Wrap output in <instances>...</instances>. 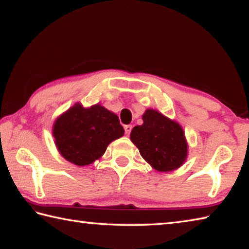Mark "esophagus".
I'll list each match as a JSON object with an SVG mask.
<instances>
[{
	"label": "esophagus",
	"mask_w": 249,
	"mask_h": 249,
	"mask_svg": "<svg viewBox=\"0 0 249 249\" xmlns=\"http://www.w3.org/2000/svg\"><path fill=\"white\" fill-rule=\"evenodd\" d=\"M132 128H133V126H132V125H125V126H124L125 134L127 135V136H128V135L130 134V132H132Z\"/></svg>",
	"instance_id": "esophagus-1"
}]
</instances>
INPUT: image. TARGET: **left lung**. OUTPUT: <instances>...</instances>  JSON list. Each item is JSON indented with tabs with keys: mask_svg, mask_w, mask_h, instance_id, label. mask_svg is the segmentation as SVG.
Listing matches in <instances>:
<instances>
[{
	"mask_svg": "<svg viewBox=\"0 0 249 249\" xmlns=\"http://www.w3.org/2000/svg\"><path fill=\"white\" fill-rule=\"evenodd\" d=\"M144 123L135 126L130 141L149 165L167 172L178 169L188 156L184 132L176 121L168 119L156 109L148 108L142 115Z\"/></svg>",
	"mask_w": 249,
	"mask_h": 249,
	"instance_id": "1",
	"label": "left lung"
}]
</instances>
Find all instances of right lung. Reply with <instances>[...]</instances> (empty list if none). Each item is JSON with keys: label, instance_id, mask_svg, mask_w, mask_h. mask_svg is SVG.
<instances>
[{"label": "right lung", "instance_id": "obj_1", "mask_svg": "<svg viewBox=\"0 0 249 249\" xmlns=\"http://www.w3.org/2000/svg\"><path fill=\"white\" fill-rule=\"evenodd\" d=\"M53 135L59 153L77 166L102 157L108 144L124 135L119 116L100 104L89 108L77 103L58 117Z\"/></svg>", "mask_w": 249, "mask_h": 249}]
</instances>
